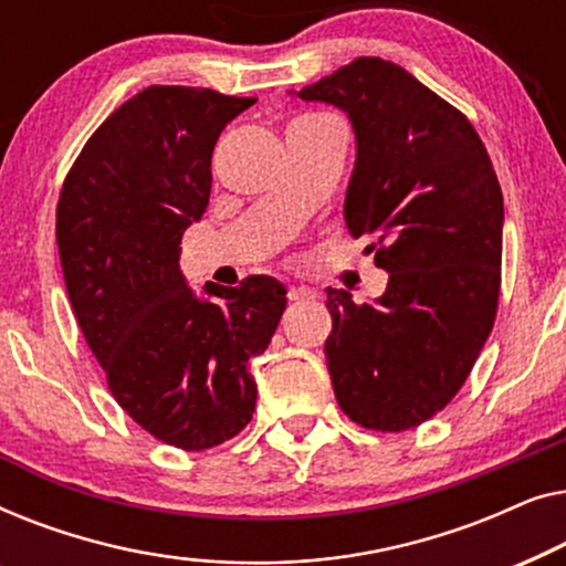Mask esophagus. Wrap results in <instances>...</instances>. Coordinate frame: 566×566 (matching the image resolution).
I'll return each instance as SVG.
<instances>
[{
	"mask_svg": "<svg viewBox=\"0 0 566 566\" xmlns=\"http://www.w3.org/2000/svg\"><path fill=\"white\" fill-rule=\"evenodd\" d=\"M285 296H289V301H312L316 298V293L312 289H304V285H291Z\"/></svg>",
	"mask_w": 566,
	"mask_h": 566,
	"instance_id": "1",
	"label": "esophagus"
}]
</instances>
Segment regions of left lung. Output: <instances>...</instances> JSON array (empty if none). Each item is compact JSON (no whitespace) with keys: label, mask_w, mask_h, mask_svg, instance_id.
<instances>
[{"label":"left lung","mask_w":566,"mask_h":566,"mask_svg":"<svg viewBox=\"0 0 566 566\" xmlns=\"http://www.w3.org/2000/svg\"><path fill=\"white\" fill-rule=\"evenodd\" d=\"M289 95L337 107L355 134L345 227L368 237L386 291L355 304L327 289L324 343L337 405L401 432L455 397L490 337L500 296L502 190L474 126L384 59H355Z\"/></svg>","instance_id":"left-lung-1"}]
</instances>
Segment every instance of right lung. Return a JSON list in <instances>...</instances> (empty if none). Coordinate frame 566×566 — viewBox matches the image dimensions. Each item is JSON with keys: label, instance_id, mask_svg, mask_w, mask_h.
Here are the masks:
<instances>
[{"label": "right lung", "instance_id": "obj_1", "mask_svg": "<svg viewBox=\"0 0 566 566\" xmlns=\"http://www.w3.org/2000/svg\"><path fill=\"white\" fill-rule=\"evenodd\" d=\"M254 103L146 87L84 144L56 208L69 301L115 401L182 451L219 446L252 420V358L285 312L275 277L192 291L180 270L185 229L211 196L213 146Z\"/></svg>", "mask_w": 566, "mask_h": 566}]
</instances>
